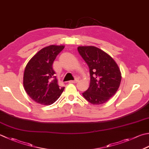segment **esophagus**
<instances>
[{
    "label": "esophagus",
    "instance_id": "34e87169",
    "mask_svg": "<svg viewBox=\"0 0 149 149\" xmlns=\"http://www.w3.org/2000/svg\"><path fill=\"white\" fill-rule=\"evenodd\" d=\"M79 77H76L75 79L74 80H72V81H69V83H77V81H79Z\"/></svg>",
    "mask_w": 149,
    "mask_h": 149
}]
</instances>
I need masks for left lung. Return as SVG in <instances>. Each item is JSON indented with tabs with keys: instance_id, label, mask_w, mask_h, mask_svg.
I'll return each instance as SVG.
<instances>
[{
	"instance_id": "obj_1",
	"label": "left lung",
	"mask_w": 149,
	"mask_h": 149,
	"mask_svg": "<svg viewBox=\"0 0 149 149\" xmlns=\"http://www.w3.org/2000/svg\"><path fill=\"white\" fill-rule=\"evenodd\" d=\"M78 52L89 68L90 83L83 97L92 104H101L116 94L120 85L121 74L112 58L92 46H79Z\"/></svg>"
}]
</instances>
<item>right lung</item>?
<instances>
[{
	"label": "right lung",
	"instance_id": "add662e5",
	"mask_svg": "<svg viewBox=\"0 0 149 149\" xmlns=\"http://www.w3.org/2000/svg\"><path fill=\"white\" fill-rule=\"evenodd\" d=\"M64 46L50 45L40 49L25 68L23 84L25 91L37 103L49 105L59 98L65 87L58 85L52 65Z\"/></svg>",
	"mask_w": 149,
	"mask_h": 149
}]
</instances>
